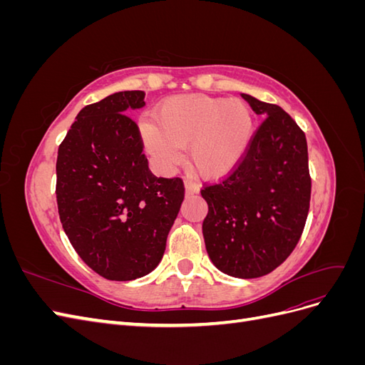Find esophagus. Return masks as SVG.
Here are the masks:
<instances>
[{
  "instance_id": "obj_1",
  "label": "esophagus",
  "mask_w": 365,
  "mask_h": 365,
  "mask_svg": "<svg viewBox=\"0 0 365 365\" xmlns=\"http://www.w3.org/2000/svg\"><path fill=\"white\" fill-rule=\"evenodd\" d=\"M184 187H185V195L200 193V184L195 182L193 180H185L184 181Z\"/></svg>"
}]
</instances>
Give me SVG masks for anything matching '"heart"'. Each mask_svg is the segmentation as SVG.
I'll return each instance as SVG.
<instances>
[{"instance_id":"heart-1","label":"heart","mask_w":365,"mask_h":365,"mask_svg":"<svg viewBox=\"0 0 365 365\" xmlns=\"http://www.w3.org/2000/svg\"><path fill=\"white\" fill-rule=\"evenodd\" d=\"M155 126L141 121L140 134L150 157L164 170L182 158L189 148L192 168L207 178H220L233 170L248 150L252 114L239 98L181 94L164 101L155 113Z\"/></svg>"}]
</instances>
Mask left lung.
<instances>
[{"label": "left lung", "mask_w": 365, "mask_h": 365, "mask_svg": "<svg viewBox=\"0 0 365 365\" xmlns=\"http://www.w3.org/2000/svg\"><path fill=\"white\" fill-rule=\"evenodd\" d=\"M267 117L227 180L201 190L208 204L202 235L224 274L256 279L282 264L300 240L311 201L304 132L277 105L242 94Z\"/></svg>", "instance_id": "left-lung-1"}]
</instances>
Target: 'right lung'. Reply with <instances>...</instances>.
Segmentation results:
<instances>
[{
  "label": "right lung",
  "mask_w": 365,
  "mask_h": 365,
  "mask_svg": "<svg viewBox=\"0 0 365 365\" xmlns=\"http://www.w3.org/2000/svg\"><path fill=\"white\" fill-rule=\"evenodd\" d=\"M143 106V91L114 93L85 106L58 150L65 235L88 267L115 282L158 267L184 200L180 178L149 170L140 130L126 115Z\"/></svg>",
  "instance_id": "1"
}]
</instances>
